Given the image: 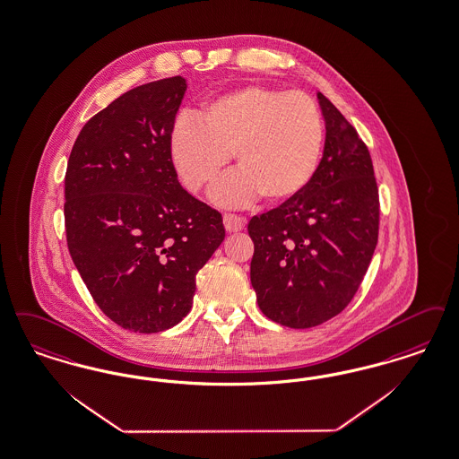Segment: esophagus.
Here are the masks:
<instances>
[{
  "label": "esophagus",
  "mask_w": 459,
  "mask_h": 459,
  "mask_svg": "<svg viewBox=\"0 0 459 459\" xmlns=\"http://www.w3.org/2000/svg\"><path fill=\"white\" fill-rule=\"evenodd\" d=\"M223 225H225L227 232H238V230L244 229L246 219L234 215V213H225L223 215Z\"/></svg>",
  "instance_id": "obj_1"
}]
</instances>
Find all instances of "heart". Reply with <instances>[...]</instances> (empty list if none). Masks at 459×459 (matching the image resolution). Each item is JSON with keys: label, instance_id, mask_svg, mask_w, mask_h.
<instances>
[{"label": "heart", "instance_id": "heart-1", "mask_svg": "<svg viewBox=\"0 0 459 459\" xmlns=\"http://www.w3.org/2000/svg\"><path fill=\"white\" fill-rule=\"evenodd\" d=\"M323 117L307 93L247 85L210 100L198 119L181 117L170 134L172 160L191 191L215 186L236 157L238 176L215 198L227 204L257 195L278 204L300 195L316 172Z\"/></svg>", "mask_w": 459, "mask_h": 459}]
</instances>
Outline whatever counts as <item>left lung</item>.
<instances>
[{
    "mask_svg": "<svg viewBox=\"0 0 459 459\" xmlns=\"http://www.w3.org/2000/svg\"><path fill=\"white\" fill-rule=\"evenodd\" d=\"M317 99L326 142L311 181L247 225L257 306L268 319L297 330L349 306L379 236V191L366 143L323 93Z\"/></svg>",
    "mask_w": 459,
    "mask_h": 459,
    "instance_id": "left-lung-1",
    "label": "left lung"
}]
</instances>
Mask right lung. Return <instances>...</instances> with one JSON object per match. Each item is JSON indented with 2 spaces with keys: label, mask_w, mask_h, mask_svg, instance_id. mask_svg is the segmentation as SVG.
I'll use <instances>...</instances> for the list:
<instances>
[{
  "label": "right lung",
  "mask_w": 459,
  "mask_h": 459,
  "mask_svg": "<svg viewBox=\"0 0 459 459\" xmlns=\"http://www.w3.org/2000/svg\"><path fill=\"white\" fill-rule=\"evenodd\" d=\"M186 80L140 85L82 128L65 176L74 266L110 321L134 333L176 326L196 273L225 238L221 215L178 181L170 134Z\"/></svg>",
  "instance_id": "add662e5"
}]
</instances>
